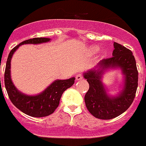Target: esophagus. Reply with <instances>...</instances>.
Instances as JSON below:
<instances>
[{
  "mask_svg": "<svg viewBox=\"0 0 146 146\" xmlns=\"http://www.w3.org/2000/svg\"><path fill=\"white\" fill-rule=\"evenodd\" d=\"M83 79V76L82 75V74H80V73H79V74H77V75L76 76V79L77 81L81 80V79Z\"/></svg>",
  "mask_w": 146,
  "mask_h": 146,
  "instance_id": "obj_1",
  "label": "esophagus"
}]
</instances>
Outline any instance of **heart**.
Returning a JSON list of instances; mask_svg holds the SVG:
<instances>
[{"label":"heart","instance_id":"heart-1","mask_svg":"<svg viewBox=\"0 0 146 146\" xmlns=\"http://www.w3.org/2000/svg\"><path fill=\"white\" fill-rule=\"evenodd\" d=\"M98 50H99V47L97 46H92V47H90L89 52L95 53L96 52H98Z\"/></svg>","mask_w":146,"mask_h":146}]
</instances>
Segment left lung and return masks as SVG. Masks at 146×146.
Returning a JSON list of instances; mask_svg holds the SVG:
<instances>
[{"mask_svg":"<svg viewBox=\"0 0 146 146\" xmlns=\"http://www.w3.org/2000/svg\"><path fill=\"white\" fill-rule=\"evenodd\" d=\"M114 48L112 57L103 59L96 68L84 73L89 84L85 95L86 107L92 115L104 120L114 118L125 112L134 100L138 87V70L132 52L115 42ZM112 67H119L125 76L124 88L115 97L108 95L101 80L105 70Z\"/></svg>","mask_w":146,"mask_h":146,"instance_id":"8db88e82","label":"left lung"}]
</instances>
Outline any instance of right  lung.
<instances>
[{
	"label": "right lung",
	"instance_id": "1",
	"mask_svg": "<svg viewBox=\"0 0 146 146\" xmlns=\"http://www.w3.org/2000/svg\"><path fill=\"white\" fill-rule=\"evenodd\" d=\"M48 41H50V38L46 37H36L25 40L10 51L6 64L4 84L9 100L20 111L35 118L45 117L52 114L58 106L62 94L65 90L70 88L74 84L75 78L72 77L65 80L58 79L53 82L42 93L34 96L26 95L18 91L12 82L10 76V62L13 54L20 46L23 44H40Z\"/></svg>",
	"mask_w": 146,
	"mask_h": 146
}]
</instances>
